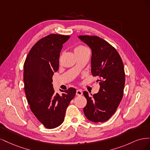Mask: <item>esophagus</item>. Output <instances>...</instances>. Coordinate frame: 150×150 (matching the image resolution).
Instances as JSON below:
<instances>
[{
	"label": "esophagus",
	"instance_id": "1",
	"mask_svg": "<svg viewBox=\"0 0 150 150\" xmlns=\"http://www.w3.org/2000/svg\"><path fill=\"white\" fill-rule=\"evenodd\" d=\"M82 94H83L82 90L78 89L76 91V95H77V96H81Z\"/></svg>",
	"mask_w": 150,
	"mask_h": 150
}]
</instances>
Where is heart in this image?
Here are the masks:
<instances>
[{
    "label": "heart",
    "instance_id": "1",
    "mask_svg": "<svg viewBox=\"0 0 150 150\" xmlns=\"http://www.w3.org/2000/svg\"><path fill=\"white\" fill-rule=\"evenodd\" d=\"M86 51H88V49L86 48L84 46H83V45H79V46L76 47V48L74 49L75 54L81 53V52H83Z\"/></svg>",
    "mask_w": 150,
    "mask_h": 150
}]
</instances>
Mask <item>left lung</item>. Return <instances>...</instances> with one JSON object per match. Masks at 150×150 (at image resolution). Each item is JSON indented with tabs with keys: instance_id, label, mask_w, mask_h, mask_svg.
I'll use <instances>...</instances> for the list:
<instances>
[{
	"instance_id": "1",
	"label": "left lung",
	"mask_w": 150,
	"mask_h": 150,
	"mask_svg": "<svg viewBox=\"0 0 150 150\" xmlns=\"http://www.w3.org/2000/svg\"><path fill=\"white\" fill-rule=\"evenodd\" d=\"M78 38L91 49V73L98 77L100 88L96 94H83L87 99L84 113L94 122L108 120L115 112L123 96L125 83L124 65L119 53L111 44L98 36L79 35Z\"/></svg>"
}]
</instances>
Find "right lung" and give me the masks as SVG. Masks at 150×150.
Segmentation results:
<instances>
[{
	"label": "right lung",
	"instance_id": "1",
	"mask_svg": "<svg viewBox=\"0 0 150 150\" xmlns=\"http://www.w3.org/2000/svg\"><path fill=\"white\" fill-rule=\"evenodd\" d=\"M69 35L52 34L42 38L31 48L24 65V90L31 111L48 129L64 121L67 106L76 95L70 88L56 93L52 86L54 72L58 71L62 44Z\"/></svg>",
	"mask_w": 150,
	"mask_h": 150
}]
</instances>
